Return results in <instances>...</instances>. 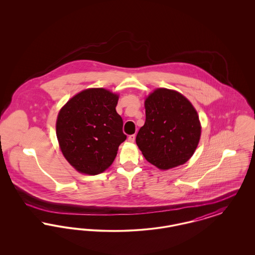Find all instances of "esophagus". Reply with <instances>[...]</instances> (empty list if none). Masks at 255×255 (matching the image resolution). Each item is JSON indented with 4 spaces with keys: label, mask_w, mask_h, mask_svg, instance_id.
<instances>
[{
    "label": "esophagus",
    "mask_w": 255,
    "mask_h": 255,
    "mask_svg": "<svg viewBox=\"0 0 255 255\" xmlns=\"http://www.w3.org/2000/svg\"><path fill=\"white\" fill-rule=\"evenodd\" d=\"M134 137H135L134 134L129 135V136H128V141H129V142H133V141H134Z\"/></svg>",
    "instance_id": "34e87169"
}]
</instances>
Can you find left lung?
Here are the masks:
<instances>
[{
  "mask_svg": "<svg viewBox=\"0 0 255 255\" xmlns=\"http://www.w3.org/2000/svg\"><path fill=\"white\" fill-rule=\"evenodd\" d=\"M146 120L135 137L144 158L161 170L185 163L201 136L197 111L182 94L159 88L144 102Z\"/></svg>",
  "mask_w": 255,
  "mask_h": 255,
  "instance_id": "left-lung-1",
  "label": "left lung"
}]
</instances>
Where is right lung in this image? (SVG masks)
Returning a JSON list of instances; mask_svg holds the SVG:
<instances>
[{"mask_svg":"<svg viewBox=\"0 0 255 255\" xmlns=\"http://www.w3.org/2000/svg\"><path fill=\"white\" fill-rule=\"evenodd\" d=\"M119 96L103 88L87 89L60 110L56 135L61 151L80 173L97 175L107 169L125 139L123 121L116 107Z\"/></svg>","mask_w":255,"mask_h":255,"instance_id":"add662e5","label":"right lung"}]
</instances>
